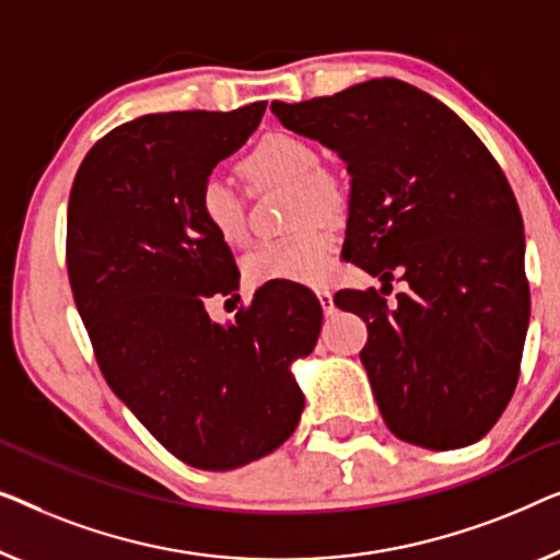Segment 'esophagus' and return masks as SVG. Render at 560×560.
Returning <instances> with one entry per match:
<instances>
[{
  "mask_svg": "<svg viewBox=\"0 0 560 560\" xmlns=\"http://www.w3.org/2000/svg\"><path fill=\"white\" fill-rule=\"evenodd\" d=\"M317 296H319V304H322V310H325L327 317H329V314H335V312H337L335 299H332V294H329L327 289H317Z\"/></svg>",
  "mask_w": 560,
  "mask_h": 560,
  "instance_id": "1",
  "label": "esophagus"
}]
</instances>
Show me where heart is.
<instances>
[{
  "mask_svg": "<svg viewBox=\"0 0 560 560\" xmlns=\"http://www.w3.org/2000/svg\"><path fill=\"white\" fill-rule=\"evenodd\" d=\"M322 170V160L310 141L294 133H269L241 162V175L254 185L294 187V225L335 215L340 195ZM198 212L205 228L225 246L246 243V212L238 195L223 179H205L198 192ZM335 235L325 225H310L302 233L269 241L250 250L243 261L254 287L271 281L322 283L332 271Z\"/></svg>",
  "mask_w": 560,
  "mask_h": 560,
  "instance_id": "obj_1",
  "label": "heart"
}]
</instances>
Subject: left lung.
<instances>
[{
	"label": "left lung",
	"instance_id": "1",
	"mask_svg": "<svg viewBox=\"0 0 560 560\" xmlns=\"http://www.w3.org/2000/svg\"><path fill=\"white\" fill-rule=\"evenodd\" d=\"M271 112L348 167L342 256L383 287L393 271L408 281L393 306L375 289L335 294L368 322L360 360L383 421L434 452L475 444L513 398L530 322L523 218L500 164L452 108L396 78Z\"/></svg>",
	"mask_w": 560,
	"mask_h": 560
}]
</instances>
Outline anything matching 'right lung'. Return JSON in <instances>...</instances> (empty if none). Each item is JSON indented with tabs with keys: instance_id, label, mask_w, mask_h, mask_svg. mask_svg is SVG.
<instances>
[{
	"instance_id": "right-lung-1",
	"label": "right lung",
	"mask_w": 560,
	"mask_h": 560,
	"mask_svg": "<svg viewBox=\"0 0 560 560\" xmlns=\"http://www.w3.org/2000/svg\"><path fill=\"white\" fill-rule=\"evenodd\" d=\"M264 112L258 101L121 124L85 154L68 200L70 289L101 373L164 448L210 471L294 434L304 393L291 365L322 329L317 296L299 283H264L225 325L205 310L241 273L200 220L198 192Z\"/></svg>"
}]
</instances>
